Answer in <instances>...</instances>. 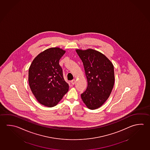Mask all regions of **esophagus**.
<instances>
[{"instance_id":"esophagus-1","label":"esophagus","mask_w":150,"mask_h":150,"mask_svg":"<svg viewBox=\"0 0 150 150\" xmlns=\"http://www.w3.org/2000/svg\"><path fill=\"white\" fill-rule=\"evenodd\" d=\"M71 82L72 85H74V83H76V80H72L71 81Z\"/></svg>"}]
</instances>
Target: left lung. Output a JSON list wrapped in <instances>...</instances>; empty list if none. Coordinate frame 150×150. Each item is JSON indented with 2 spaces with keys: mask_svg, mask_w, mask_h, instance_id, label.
<instances>
[{
  "mask_svg": "<svg viewBox=\"0 0 150 150\" xmlns=\"http://www.w3.org/2000/svg\"><path fill=\"white\" fill-rule=\"evenodd\" d=\"M82 61L87 79L88 86L81 95L89 109H97L107 100L114 87V69L111 61L95 50L76 49Z\"/></svg>",
  "mask_w": 150,
  "mask_h": 150,
  "instance_id": "8db88e82",
  "label": "left lung"
}]
</instances>
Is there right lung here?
Here are the masks:
<instances>
[{
  "mask_svg": "<svg viewBox=\"0 0 150 150\" xmlns=\"http://www.w3.org/2000/svg\"><path fill=\"white\" fill-rule=\"evenodd\" d=\"M65 51L51 47L40 53L33 60L28 70V83L37 100L45 106L57 105L68 91V83L63 76L59 60Z\"/></svg>",
  "mask_w": 150,
  "mask_h": 150,
  "instance_id": "1",
  "label": "right lung"
}]
</instances>
